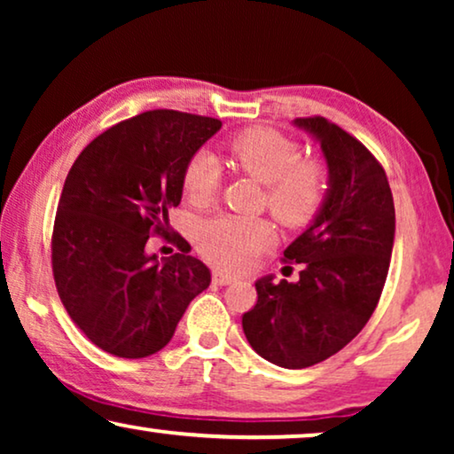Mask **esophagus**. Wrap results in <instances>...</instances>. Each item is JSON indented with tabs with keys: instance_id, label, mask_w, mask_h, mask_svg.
Returning <instances> with one entry per match:
<instances>
[{
	"instance_id": "34e87169",
	"label": "esophagus",
	"mask_w": 454,
	"mask_h": 454,
	"mask_svg": "<svg viewBox=\"0 0 454 454\" xmlns=\"http://www.w3.org/2000/svg\"><path fill=\"white\" fill-rule=\"evenodd\" d=\"M213 281H215L216 285H229V283L238 281V277L229 275V272H225V270H215V272H213Z\"/></svg>"
}]
</instances>
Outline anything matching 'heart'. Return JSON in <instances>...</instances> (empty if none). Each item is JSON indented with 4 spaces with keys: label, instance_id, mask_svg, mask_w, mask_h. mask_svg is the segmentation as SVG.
<instances>
[{
    "label": "heart",
    "instance_id": "heart-1",
    "mask_svg": "<svg viewBox=\"0 0 454 454\" xmlns=\"http://www.w3.org/2000/svg\"><path fill=\"white\" fill-rule=\"evenodd\" d=\"M231 160L266 188L270 213L285 225L312 219L325 192V173L312 160H301L297 145L275 129L254 128L229 145ZM219 163L208 153L196 154L184 171V192L194 204L213 200L219 188ZM272 227L262 219L221 215L204 223L198 247L210 262L229 270L247 269L272 241Z\"/></svg>",
    "mask_w": 454,
    "mask_h": 454
}]
</instances>
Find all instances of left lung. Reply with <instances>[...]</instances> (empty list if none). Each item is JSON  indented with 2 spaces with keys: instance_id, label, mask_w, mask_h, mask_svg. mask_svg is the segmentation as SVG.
Segmentation results:
<instances>
[{
  "instance_id": "1",
  "label": "left lung",
  "mask_w": 454,
  "mask_h": 454,
  "mask_svg": "<svg viewBox=\"0 0 454 454\" xmlns=\"http://www.w3.org/2000/svg\"><path fill=\"white\" fill-rule=\"evenodd\" d=\"M294 126L320 146L326 192L285 250L303 264L300 281L260 277L258 301L241 326L260 357L301 370L343 349L376 309L395 244V202L387 173L362 142L325 117Z\"/></svg>"
}]
</instances>
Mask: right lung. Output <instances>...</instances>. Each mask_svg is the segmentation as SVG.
<instances>
[{
  "label": "right lung",
  "mask_w": 454,
  "mask_h": 454,
  "mask_svg": "<svg viewBox=\"0 0 454 454\" xmlns=\"http://www.w3.org/2000/svg\"><path fill=\"white\" fill-rule=\"evenodd\" d=\"M219 129L213 117L146 111L97 136L67 173L53 225L55 287L80 331L111 356L163 349L210 285L184 238H173L182 252L160 260L146 241L167 231L185 167Z\"/></svg>",
  "instance_id": "right-lung-1"
}]
</instances>
